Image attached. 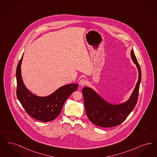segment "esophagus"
<instances>
[{
  "label": "esophagus",
  "instance_id": "1",
  "mask_svg": "<svg viewBox=\"0 0 157 157\" xmlns=\"http://www.w3.org/2000/svg\"><path fill=\"white\" fill-rule=\"evenodd\" d=\"M79 85L81 86H83L85 85H86L87 83V81L85 79H82L79 82Z\"/></svg>",
  "mask_w": 157,
  "mask_h": 157
}]
</instances>
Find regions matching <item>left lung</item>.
<instances>
[{"mask_svg":"<svg viewBox=\"0 0 157 157\" xmlns=\"http://www.w3.org/2000/svg\"><path fill=\"white\" fill-rule=\"evenodd\" d=\"M131 57L139 70V80L129 100L122 104L111 105L105 102L92 89H82L87 117L93 124L103 128H111L122 124L132 111L137 102L141 78L140 67L133 50Z\"/></svg>","mask_w":157,"mask_h":157,"instance_id":"obj_1","label":"left lung"}]
</instances>
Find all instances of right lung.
<instances>
[{
    "mask_svg": "<svg viewBox=\"0 0 157 157\" xmlns=\"http://www.w3.org/2000/svg\"><path fill=\"white\" fill-rule=\"evenodd\" d=\"M21 59L17 67V97L22 107L33 118L42 122H49L59 115L66 100L77 90L78 84H70L61 87L52 94L39 98L31 94L26 89L21 75Z\"/></svg>",
    "mask_w": 157,
    "mask_h": 157,
    "instance_id": "obj_1",
    "label": "right lung"
}]
</instances>
